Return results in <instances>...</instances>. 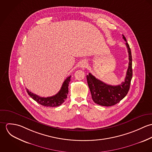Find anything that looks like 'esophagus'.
I'll return each instance as SVG.
<instances>
[{
    "label": "esophagus",
    "instance_id": "1",
    "mask_svg": "<svg viewBox=\"0 0 152 152\" xmlns=\"http://www.w3.org/2000/svg\"><path fill=\"white\" fill-rule=\"evenodd\" d=\"M87 63L86 61H83V62L81 63V65H80V66H81V68H84V67H86V66H87Z\"/></svg>",
    "mask_w": 152,
    "mask_h": 152
}]
</instances>
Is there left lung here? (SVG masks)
Masks as SVG:
<instances>
[{"instance_id":"left-lung-1","label":"left lung","mask_w":152,"mask_h":152,"mask_svg":"<svg viewBox=\"0 0 152 152\" xmlns=\"http://www.w3.org/2000/svg\"><path fill=\"white\" fill-rule=\"evenodd\" d=\"M123 39L129 53V66L126 72L125 81L116 86L108 85L96 78L91 73L87 75V83L89 88L92 98L95 103L105 107H110L119 103L127 95L132 78V58L130 47L125 37Z\"/></svg>"}]
</instances>
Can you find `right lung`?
Segmentation results:
<instances>
[{"label":"right lung","instance_id":"right-lung-1","mask_svg":"<svg viewBox=\"0 0 152 152\" xmlns=\"http://www.w3.org/2000/svg\"><path fill=\"white\" fill-rule=\"evenodd\" d=\"M71 76H69L66 78L60 91L57 94L52 96H49L47 98L42 97L32 93L31 92L29 91L27 88H26V89L28 95L38 104L44 107H58L65 101V99L67 98V94L68 93V86L69 83L71 80Z\"/></svg>","mask_w":152,"mask_h":152}]
</instances>
